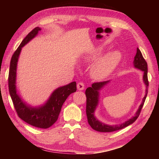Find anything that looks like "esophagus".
<instances>
[{"mask_svg": "<svg viewBox=\"0 0 159 159\" xmlns=\"http://www.w3.org/2000/svg\"><path fill=\"white\" fill-rule=\"evenodd\" d=\"M77 89L78 90H83L85 89V85H84V83L82 82H79V83L77 84Z\"/></svg>", "mask_w": 159, "mask_h": 159, "instance_id": "obj_1", "label": "esophagus"}]
</instances>
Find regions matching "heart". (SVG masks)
I'll use <instances>...</instances> for the list:
<instances>
[{
    "label": "heart",
    "mask_w": 159,
    "mask_h": 159,
    "mask_svg": "<svg viewBox=\"0 0 159 159\" xmlns=\"http://www.w3.org/2000/svg\"><path fill=\"white\" fill-rule=\"evenodd\" d=\"M103 52L102 48H98L92 50L85 57L87 61H92L100 56ZM121 58V54L118 50L111 51L102 57L93 64L92 68V75L96 79H102L107 77L116 68Z\"/></svg>",
    "instance_id": "1"
}]
</instances>
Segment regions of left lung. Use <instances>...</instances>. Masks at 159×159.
<instances>
[{
    "instance_id": "left-lung-1",
    "label": "left lung",
    "mask_w": 159,
    "mask_h": 159,
    "mask_svg": "<svg viewBox=\"0 0 159 159\" xmlns=\"http://www.w3.org/2000/svg\"><path fill=\"white\" fill-rule=\"evenodd\" d=\"M134 67L137 69H139L143 72V80L146 85V94L143 97L142 102L139 105V109H137L135 115L132 117L130 119L127 120L124 122L116 124V125H108L104 124L102 121H99L95 116V111L98 107L99 103V97H100V91L102 89L104 86H106L108 83L110 82V80L107 81L93 83L92 87H89L87 88L85 91V95L87 97V104H86V114L87 117V121L93 130L98 132H102V133H109V132H113L118 130L122 129V128L126 127L129 125L132 124L135 121V120L139 117L141 110L142 109L145 100H146L147 94H148V87L149 85L148 80V64L143 57L140 50L137 48L136 55L134 56V61H133Z\"/></svg>"
}]
</instances>
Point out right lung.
Segmentation results:
<instances>
[{
  "label": "right lung",
  "mask_w": 159,
  "mask_h": 159,
  "mask_svg": "<svg viewBox=\"0 0 159 159\" xmlns=\"http://www.w3.org/2000/svg\"><path fill=\"white\" fill-rule=\"evenodd\" d=\"M41 30L39 27L32 30L13 53L10 62L8 83L10 96L19 117L31 126L40 128H48L55 124L58 119L61 109L67 98L76 91V83L72 82L57 88L53 91L44 104L38 107L31 106L25 102L20 96L16 88L17 65L20 54L22 47L36 37Z\"/></svg>",
  "instance_id": "right-lung-1"
}]
</instances>
